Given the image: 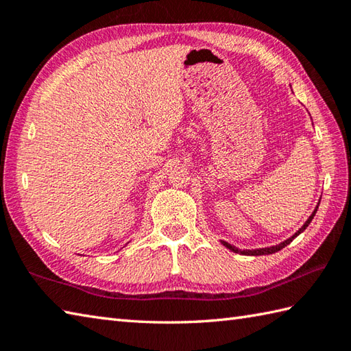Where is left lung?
<instances>
[{
    "mask_svg": "<svg viewBox=\"0 0 351 351\" xmlns=\"http://www.w3.org/2000/svg\"><path fill=\"white\" fill-rule=\"evenodd\" d=\"M319 205V204H318ZM318 205H317V208L314 210V213H312L311 215H309V219L306 220V223H304V225L297 230V232L293 235V237H289L288 240H285L283 243H280V244H276V245H271V247H264V249H255V250H241V249H238V247H235V245H232V244H229V243H226V241H221V244L225 245L226 249H229V250H232V252H235V253H241V255H247V256H259V255H271V253H276V252H279L280 249H283L285 247V245H288L291 241L294 240V238L299 235V234H302L304 229H306L308 226H309V223L312 221V219H314V215H315V213H317V210H318Z\"/></svg>",
    "mask_w": 351,
    "mask_h": 351,
    "instance_id": "1",
    "label": "left lung"
}]
</instances>
